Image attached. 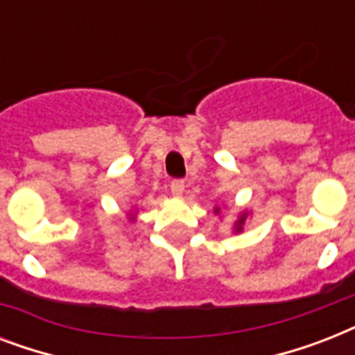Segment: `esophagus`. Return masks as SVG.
I'll list each match as a JSON object with an SVG mask.
<instances>
[{
  "label": "esophagus",
  "instance_id": "esophagus-1",
  "mask_svg": "<svg viewBox=\"0 0 355 355\" xmlns=\"http://www.w3.org/2000/svg\"><path fill=\"white\" fill-rule=\"evenodd\" d=\"M169 188H171V193L175 195V197H182L186 184H184V180H178V178H177V180H171Z\"/></svg>",
  "mask_w": 355,
  "mask_h": 355
}]
</instances>
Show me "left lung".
<instances>
[{
  "mask_svg": "<svg viewBox=\"0 0 355 355\" xmlns=\"http://www.w3.org/2000/svg\"><path fill=\"white\" fill-rule=\"evenodd\" d=\"M219 210H221V208L217 206L216 214H219ZM245 221H247V211H245V214H241V216H239V219H237V221H236V225H234V228H236V232H241Z\"/></svg>",
  "mask_w": 355,
  "mask_h": 355,
  "instance_id": "left-lung-1",
  "label": "left lung"
}]
</instances>
